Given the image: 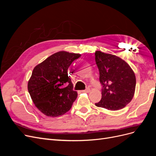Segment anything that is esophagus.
I'll use <instances>...</instances> for the list:
<instances>
[{"label":"esophagus","mask_w":156,"mask_h":156,"mask_svg":"<svg viewBox=\"0 0 156 156\" xmlns=\"http://www.w3.org/2000/svg\"><path fill=\"white\" fill-rule=\"evenodd\" d=\"M81 92H87V93H88V92H90V88H87L85 90H82Z\"/></svg>","instance_id":"obj_1"}]
</instances>
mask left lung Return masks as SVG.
Returning <instances> with one entry per match:
<instances>
[{"instance_id":"left-lung-1","label":"left lung","mask_w":156,"mask_h":156,"mask_svg":"<svg viewBox=\"0 0 156 156\" xmlns=\"http://www.w3.org/2000/svg\"><path fill=\"white\" fill-rule=\"evenodd\" d=\"M95 60L102 86L101 99L96 106L111 111L121 109L133 98L136 78L133 69L115 55L97 51Z\"/></svg>"}]
</instances>
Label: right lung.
Returning <instances> with one entry per match:
<instances>
[{
	"label": "right lung",
	"mask_w": 156,
	"mask_h": 156,
	"mask_svg": "<svg viewBox=\"0 0 156 156\" xmlns=\"http://www.w3.org/2000/svg\"><path fill=\"white\" fill-rule=\"evenodd\" d=\"M80 56V54L59 51L33 69L28 82V90L35 106L45 115H62L76 100L77 92L73 90L68 70Z\"/></svg>",
	"instance_id": "1"
}]
</instances>
